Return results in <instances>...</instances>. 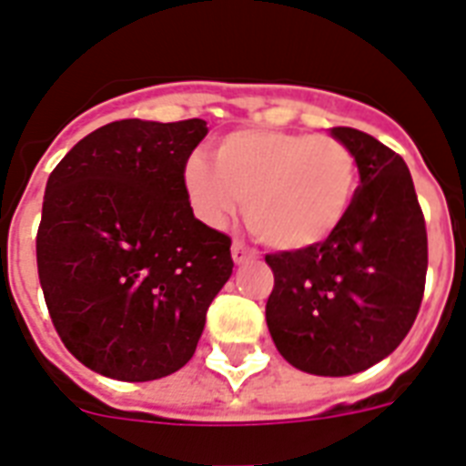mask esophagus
<instances>
[{
	"mask_svg": "<svg viewBox=\"0 0 466 466\" xmlns=\"http://www.w3.org/2000/svg\"><path fill=\"white\" fill-rule=\"evenodd\" d=\"M253 256H256V248H251V246L244 244V241L234 239V244H232V258H234V263H244V260L253 258Z\"/></svg>",
	"mask_w": 466,
	"mask_h": 466,
	"instance_id": "obj_1",
	"label": "esophagus"
}]
</instances>
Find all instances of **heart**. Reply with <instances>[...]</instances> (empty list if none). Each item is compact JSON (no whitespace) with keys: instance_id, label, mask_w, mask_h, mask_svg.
I'll return each instance as SVG.
<instances>
[{"instance_id":"obj_1","label":"heart","mask_w":466,"mask_h":466,"mask_svg":"<svg viewBox=\"0 0 466 466\" xmlns=\"http://www.w3.org/2000/svg\"><path fill=\"white\" fill-rule=\"evenodd\" d=\"M188 206L222 227L244 200L246 227L272 248H306L338 232L359 187L351 147L335 136L239 128L215 146V165L191 153L181 167Z\"/></svg>"}]
</instances>
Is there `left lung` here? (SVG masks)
Masks as SVG:
<instances>
[{
    "label": "left lung",
    "instance_id": "8db88e82",
    "mask_svg": "<svg viewBox=\"0 0 466 466\" xmlns=\"http://www.w3.org/2000/svg\"><path fill=\"white\" fill-rule=\"evenodd\" d=\"M332 136L351 147L361 177L347 220L320 244L266 256L272 342L313 376H351L392 354L417 320L429 268L426 220L402 157L359 128Z\"/></svg>",
    "mask_w": 466,
    "mask_h": 466
}]
</instances>
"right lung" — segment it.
Here are the masks:
<instances>
[{
	"label": "right lung",
	"instance_id": "right-lung-1",
	"mask_svg": "<svg viewBox=\"0 0 466 466\" xmlns=\"http://www.w3.org/2000/svg\"><path fill=\"white\" fill-rule=\"evenodd\" d=\"M203 119H122L52 169L37 227V275L64 347L100 376L143 383L194 357L232 275V239L194 218L181 167Z\"/></svg>",
	"mask_w": 466,
	"mask_h": 466
}]
</instances>
